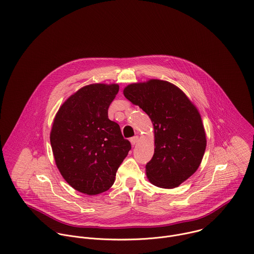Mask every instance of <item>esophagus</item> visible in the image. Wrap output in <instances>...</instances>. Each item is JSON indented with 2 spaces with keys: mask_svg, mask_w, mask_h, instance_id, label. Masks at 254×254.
Masks as SVG:
<instances>
[{
  "mask_svg": "<svg viewBox=\"0 0 254 254\" xmlns=\"http://www.w3.org/2000/svg\"><path fill=\"white\" fill-rule=\"evenodd\" d=\"M138 140H139V137H138L137 135H135V136H133V137L130 138V142H131L132 145H135V144L138 142Z\"/></svg>",
  "mask_w": 254,
  "mask_h": 254,
  "instance_id": "34e87169",
  "label": "esophagus"
}]
</instances>
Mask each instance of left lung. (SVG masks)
I'll return each instance as SVG.
<instances>
[{
    "instance_id": "1",
    "label": "left lung",
    "mask_w": 254,
    "mask_h": 254,
    "mask_svg": "<svg viewBox=\"0 0 254 254\" xmlns=\"http://www.w3.org/2000/svg\"><path fill=\"white\" fill-rule=\"evenodd\" d=\"M125 97L150 118L154 128V154L145 165L153 185L178 187L199 168L207 145L201 115L175 85L157 79L133 83Z\"/></svg>"
}]
</instances>
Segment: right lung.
Segmentation results:
<instances>
[{"instance_id":"add662e5","label":"right lung","mask_w":254,"mask_h":254,"mask_svg":"<svg viewBox=\"0 0 254 254\" xmlns=\"http://www.w3.org/2000/svg\"><path fill=\"white\" fill-rule=\"evenodd\" d=\"M118 84H91L71 95L59 108L50 131L55 163L75 190L97 195L109 190L131 148L108 110Z\"/></svg>"}]
</instances>
